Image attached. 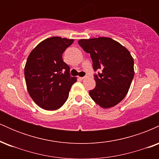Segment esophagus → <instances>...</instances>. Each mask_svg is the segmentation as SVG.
Here are the masks:
<instances>
[{
    "label": "esophagus",
    "instance_id": "34e87169",
    "mask_svg": "<svg viewBox=\"0 0 159 159\" xmlns=\"http://www.w3.org/2000/svg\"><path fill=\"white\" fill-rule=\"evenodd\" d=\"M87 78V76H84V77H80L79 78H80V79H81V80H84V79H86V78Z\"/></svg>",
    "mask_w": 159,
    "mask_h": 159
}]
</instances>
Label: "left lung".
I'll return each instance as SVG.
<instances>
[{
    "instance_id": "obj_1",
    "label": "left lung",
    "mask_w": 159,
    "mask_h": 159,
    "mask_svg": "<svg viewBox=\"0 0 159 159\" xmlns=\"http://www.w3.org/2000/svg\"><path fill=\"white\" fill-rule=\"evenodd\" d=\"M78 43L90 54L94 70L102 69L95 75L96 87L89 91L90 97L102 108L116 105L125 97L134 78V60L130 52L108 37L81 39Z\"/></svg>"
}]
</instances>
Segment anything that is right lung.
Masks as SVG:
<instances>
[{
  "label": "right lung",
  "instance_id": "right-lung-1",
  "mask_svg": "<svg viewBox=\"0 0 159 159\" xmlns=\"http://www.w3.org/2000/svg\"><path fill=\"white\" fill-rule=\"evenodd\" d=\"M74 39L53 36L39 43L31 51L25 66V78L28 93L38 106L55 111L69 97L77 78L69 75V66L62 54Z\"/></svg>",
  "mask_w": 159,
  "mask_h": 159
}]
</instances>
